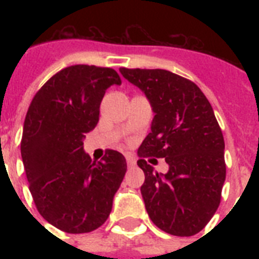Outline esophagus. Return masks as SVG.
<instances>
[{"instance_id":"obj_1","label":"esophagus","mask_w":259,"mask_h":259,"mask_svg":"<svg viewBox=\"0 0 259 259\" xmlns=\"http://www.w3.org/2000/svg\"><path fill=\"white\" fill-rule=\"evenodd\" d=\"M126 162H127V166L132 168V166L136 165V158L132 154H126Z\"/></svg>"}]
</instances>
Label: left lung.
<instances>
[{
  "mask_svg": "<svg viewBox=\"0 0 259 259\" xmlns=\"http://www.w3.org/2000/svg\"><path fill=\"white\" fill-rule=\"evenodd\" d=\"M119 72L145 94L154 113L137 161L145 173L141 195L148 215L170 235H195L219 207L226 180L225 140L212 107L195 83L170 71ZM146 157L165 158L168 172H156Z\"/></svg>",
  "mask_w": 259,
  "mask_h": 259,
  "instance_id": "8db88e82",
  "label": "left lung"
}]
</instances>
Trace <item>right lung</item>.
I'll list each match as a JSON object with an SVG mask.
<instances>
[{"label":"right lung","mask_w":259,"mask_h":259,"mask_svg":"<svg viewBox=\"0 0 259 259\" xmlns=\"http://www.w3.org/2000/svg\"><path fill=\"white\" fill-rule=\"evenodd\" d=\"M113 84H121L113 68L67 67L38 90L26 113L21 157L29 191L40 215L66 233L101 227L126 173V160L117 150L107 149L97 162L83 149Z\"/></svg>","instance_id":"1"}]
</instances>
